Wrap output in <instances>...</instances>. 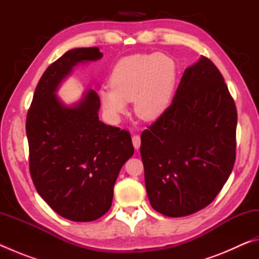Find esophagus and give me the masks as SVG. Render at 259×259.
Listing matches in <instances>:
<instances>
[{"label": "esophagus", "instance_id": "obj_1", "mask_svg": "<svg viewBox=\"0 0 259 259\" xmlns=\"http://www.w3.org/2000/svg\"><path fill=\"white\" fill-rule=\"evenodd\" d=\"M133 144H134L135 150H139V147H140V137H139L138 135L133 136Z\"/></svg>", "mask_w": 259, "mask_h": 259}]
</instances>
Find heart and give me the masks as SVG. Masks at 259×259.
Masks as SVG:
<instances>
[{"label": "heart", "mask_w": 259, "mask_h": 259, "mask_svg": "<svg viewBox=\"0 0 259 259\" xmlns=\"http://www.w3.org/2000/svg\"><path fill=\"white\" fill-rule=\"evenodd\" d=\"M176 82L177 65L171 57L159 52L126 56L112 69L111 88L99 91L100 106L109 119L119 121L133 102L139 119L155 121L171 105Z\"/></svg>", "instance_id": "1"}]
</instances>
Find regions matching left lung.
<instances>
[{
	"label": "left lung",
	"instance_id": "obj_1",
	"mask_svg": "<svg viewBox=\"0 0 259 259\" xmlns=\"http://www.w3.org/2000/svg\"><path fill=\"white\" fill-rule=\"evenodd\" d=\"M236 122L224 77L201 56L184 72L168 111L140 136L146 192L156 211L184 217L212 202L233 169Z\"/></svg>",
	"mask_w": 259,
	"mask_h": 259
}]
</instances>
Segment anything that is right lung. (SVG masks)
<instances>
[{"mask_svg": "<svg viewBox=\"0 0 259 259\" xmlns=\"http://www.w3.org/2000/svg\"><path fill=\"white\" fill-rule=\"evenodd\" d=\"M97 47L75 48L43 73L26 119L29 171L49 207L73 222L96 221L112 205L117 176L134 154L128 131L99 120L97 91L67 105L57 96L80 64L102 59Z\"/></svg>", "mask_w": 259, "mask_h": 259, "instance_id": "1", "label": "right lung"}]
</instances>
